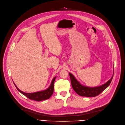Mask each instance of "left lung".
Instances as JSON below:
<instances>
[{"instance_id": "1", "label": "left lung", "mask_w": 125, "mask_h": 125, "mask_svg": "<svg viewBox=\"0 0 125 125\" xmlns=\"http://www.w3.org/2000/svg\"><path fill=\"white\" fill-rule=\"evenodd\" d=\"M72 87L74 91L80 96L85 97H95L104 91L111 84L113 76L104 84L100 86L95 87H88L83 86L78 82L75 77L71 73H69ZM114 76V74H113Z\"/></svg>"}]
</instances>
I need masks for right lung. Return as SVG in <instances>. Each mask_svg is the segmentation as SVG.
Here are the masks:
<instances>
[{
	"label": "right lung",
	"mask_w": 125,
	"mask_h": 125,
	"mask_svg": "<svg viewBox=\"0 0 125 125\" xmlns=\"http://www.w3.org/2000/svg\"><path fill=\"white\" fill-rule=\"evenodd\" d=\"M55 78H56V77H55L52 79V82H51V83L50 86L48 87V88H47L46 90L39 91V92L31 93H25V92H24L23 91H21L16 86L15 84H14V83H14V85H15V86L16 87L18 90L20 92H21V94H23L24 95H25V96H26L27 97H28L30 99L36 100L37 101H40L44 100L49 99L51 95H52V94L53 93V90H54V81L55 80Z\"/></svg>",
	"instance_id": "add662e5"
}]
</instances>
